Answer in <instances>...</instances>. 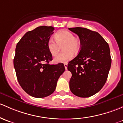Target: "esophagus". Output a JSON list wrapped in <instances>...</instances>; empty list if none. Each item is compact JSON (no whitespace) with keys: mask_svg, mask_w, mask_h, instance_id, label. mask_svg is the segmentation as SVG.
<instances>
[{"mask_svg":"<svg viewBox=\"0 0 123 123\" xmlns=\"http://www.w3.org/2000/svg\"><path fill=\"white\" fill-rule=\"evenodd\" d=\"M64 67H65V69H67V67H68V64H67V63H64Z\"/></svg>","mask_w":123,"mask_h":123,"instance_id":"esophagus-1","label":"esophagus"}]
</instances>
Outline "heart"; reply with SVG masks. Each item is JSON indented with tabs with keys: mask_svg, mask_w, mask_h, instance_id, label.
<instances>
[{
	"mask_svg": "<svg viewBox=\"0 0 123 123\" xmlns=\"http://www.w3.org/2000/svg\"><path fill=\"white\" fill-rule=\"evenodd\" d=\"M55 39L50 38L48 42V48L50 53L55 56L60 49V46H63L65 52L59 54L54 58L56 62H65L71 59L73 54H77L81 49V43L78 38L74 37V35L68 31H61L55 35Z\"/></svg>",
	"mask_w": 123,
	"mask_h": 123,
	"instance_id": "obj_1",
	"label": "heart"
}]
</instances>
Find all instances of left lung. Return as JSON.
<instances>
[{
    "mask_svg": "<svg viewBox=\"0 0 123 123\" xmlns=\"http://www.w3.org/2000/svg\"><path fill=\"white\" fill-rule=\"evenodd\" d=\"M69 30L80 38L78 55L68 64L72 74L71 91L80 97H89L97 93L105 84L111 64L108 43L98 32L84 28Z\"/></svg>",
    "mask_w": 123,
    "mask_h": 123,
    "instance_id": "obj_1",
    "label": "left lung"
}]
</instances>
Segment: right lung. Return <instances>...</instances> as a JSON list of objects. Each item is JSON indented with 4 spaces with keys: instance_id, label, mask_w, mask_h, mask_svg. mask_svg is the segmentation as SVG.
Returning <instances> with one entry per match:
<instances>
[{
    "instance_id": "obj_1",
    "label": "right lung",
    "mask_w": 123,
    "mask_h": 123,
    "mask_svg": "<svg viewBox=\"0 0 123 123\" xmlns=\"http://www.w3.org/2000/svg\"><path fill=\"white\" fill-rule=\"evenodd\" d=\"M54 30L52 26L37 27L26 32L16 45L13 65L18 81L33 97L43 98L52 94L58 78L65 71L62 63L49 64L52 56L48 42Z\"/></svg>"
}]
</instances>
